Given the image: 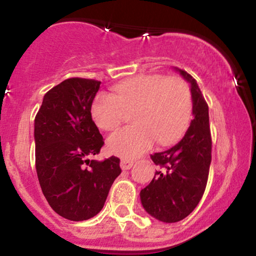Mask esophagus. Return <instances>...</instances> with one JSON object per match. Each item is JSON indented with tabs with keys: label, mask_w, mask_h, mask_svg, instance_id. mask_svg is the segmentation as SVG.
I'll return each mask as SVG.
<instances>
[{
	"label": "esophagus",
	"mask_w": 256,
	"mask_h": 256,
	"mask_svg": "<svg viewBox=\"0 0 256 256\" xmlns=\"http://www.w3.org/2000/svg\"><path fill=\"white\" fill-rule=\"evenodd\" d=\"M134 161L128 160V158H122V161H120V166H122V170H130L134 166Z\"/></svg>",
	"instance_id": "1"
}]
</instances>
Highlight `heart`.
<instances>
[{
	"instance_id": "b5f03b06",
	"label": "heart",
	"mask_w": 256,
	"mask_h": 256,
	"mask_svg": "<svg viewBox=\"0 0 256 256\" xmlns=\"http://www.w3.org/2000/svg\"><path fill=\"white\" fill-rule=\"evenodd\" d=\"M116 95L98 92L91 106L98 128L110 131L134 110V125L119 128L108 137L112 154L136 158L148 150L156 140L158 144L176 142L186 131L192 114V96L180 78L164 74H140L114 88Z\"/></svg>"
}]
</instances>
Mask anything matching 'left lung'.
Masks as SVG:
<instances>
[{
	"label": "left lung",
	"instance_id": "left-lung-1",
	"mask_svg": "<svg viewBox=\"0 0 256 256\" xmlns=\"http://www.w3.org/2000/svg\"><path fill=\"white\" fill-rule=\"evenodd\" d=\"M179 72L192 85L194 119L180 142L150 155L160 170L140 190L144 210L164 222H180L195 210L204 196L212 161L208 104L195 79L184 70Z\"/></svg>",
	"mask_w": 256,
	"mask_h": 256
}]
</instances>
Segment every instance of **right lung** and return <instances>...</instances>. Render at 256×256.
Segmentation results:
<instances>
[{"label": "right lung", "instance_id": "1", "mask_svg": "<svg viewBox=\"0 0 256 256\" xmlns=\"http://www.w3.org/2000/svg\"><path fill=\"white\" fill-rule=\"evenodd\" d=\"M101 82L68 78L44 95L34 118L36 171L46 201L73 222L95 216L122 173L120 158L90 160L104 140L91 118Z\"/></svg>", "mask_w": 256, "mask_h": 256}]
</instances>
